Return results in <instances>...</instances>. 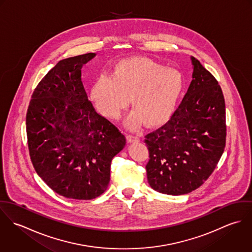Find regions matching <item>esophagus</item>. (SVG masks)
Segmentation results:
<instances>
[{"instance_id": "esophagus-1", "label": "esophagus", "mask_w": 252, "mask_h": 252, "mask_svg": "<svg viewBox=\"0 0 252 252\" xmlns=\"http://www.w3.org/2000/svg\"><path fill=\"white\" fill-rule=\"evenodd\" d=\"M127 140H128L129 143H137V142L140 141V138H139L138 136L128 134V135H127Z\"/></svg>"}]
</instances>
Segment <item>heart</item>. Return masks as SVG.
<instances>
[{
	"instance_id": "heart-1",
	"label": "heart",
	"mask_w": 252,
	"mask_h": 252,
	"mask_svg": "<svg viewBox=\"0 0 252 252\" xmlns=\"http://www.w3.org/2000/svg\"><path fill=\"white\" fill-rule=\"evenodd\" d=\"M184 84V76L179 71L148 58L133 57L120 60L110 77L101 76L91 94L105 116L117 118L130 98L134 110L128 125L137 127L144 121L148 126H157L173 113Z\"/></svg>"
}]
</instances>
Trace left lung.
<instances>
[{
    "mask_svg": "<svg viewBox=\"0 0 252 252\" xmlns=\"http://www.w3.org/2000/svg\"><path fill=\"white\" fill-rule=\"evenodd\" d=\"M193 79L170 119L144 136L147 180L156 191L182 195L215 171L226 144L225 101L216 77L194 57Z\"/></svg>",
    "mask_w": 252,
    "mask_h": 252,
    "instance_id": "left-lung-1",
    "label": "left lung"
}]
</instances>
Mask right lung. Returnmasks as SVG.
Listing matches in <instances>:
<instances>
[{
	"label": "right lung",
	"instance_id": "right-lung-1",
	"mask_svg": "<svg viewBox=\"0 0 252 252\" xmlns=\"http://www.w3.org/2000/svg\"><path fill=\"white\" fill-rule=\"evenodd\" d=\"M95 55L59 61L36 85L26 113L36 174L59 195L76 200H92L107 190L111 160L126 144L84 89L81 68Z\"/></svg>",
	"mask_w": 252,
	"mask_h": 252
}]
</instances>
